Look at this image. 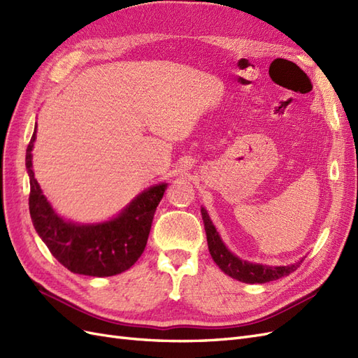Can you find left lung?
<instances>
[{"mask_svg": "<svg viewBox=\"0 0 358 358\" xmlns=\"http://www.w3.org/2000/svg\"><path fill=\"white\" fill-rule=\"evenodd\" d=\"M201 216H203V222H204L206 236H208L209 252L213 258V262L218 264V267L222 270L224 273H227L237 280H241V282L266 284V282H270V280H276L279 278L292 273L303 263V258H301L300 262H297L296 264L270 267V266L243 262V259L237 258L236 255H233L229 251V249L225 248V245L222 243L218 231H216V229L213 227L209 215L204 210V208H201Z\"/></svg>", "mask_w": 358, "mask_h": 358, "instance_id": "1", "label": "left lung"}]
</instances>
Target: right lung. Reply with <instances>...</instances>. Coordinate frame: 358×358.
I'll return each instance as SVG.
<instances>
[{"instance_id": "1", "label": "right lung", "mask_w": 358, "mask_h": 358, "mask_svg": "<svg viewBox=\"0 0 358 358\" xmlns=\"http://www.w3.org/2000/svg\"><path fill=\"white\" fill-rule=\"evenodd\" d=\"M34 140L36 131L25 158L31 185L29 215L50 254L73 273L103 278L125 272L145 251L157 206L167 183L148 188L110 221L90 225L67 222L52 209L34 178L31 155Z\"/></svg>"}]
</instances>
